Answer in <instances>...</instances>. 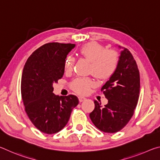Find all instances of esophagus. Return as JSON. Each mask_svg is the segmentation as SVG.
Here are the masks:
<instances>
[{"label":"esophagus","mask_w":160,"mask_h":160,"mask_svg":"<svg viewBox=\"0 0 160 160\" xmlns=\"http://www.w3.org/2000/svg\"><path fill=\"white\" fill-rule=\"evenodd\" d=\"M78 99H79L80 102H82L85 101L86 98H85V97H78Z\"/></svg>","instance_id":"esophagus-1"}]
</instances>
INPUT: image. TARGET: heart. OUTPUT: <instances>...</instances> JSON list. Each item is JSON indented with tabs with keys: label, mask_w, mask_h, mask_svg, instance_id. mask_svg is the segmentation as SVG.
Wrapping results in <instances>:
<instances>
[{
	"label": "heart",
	"mask_w": 160,
	"mask_h": 160,
	"mask_svg": "<svg viewBox=\"0 0 160 160\" xmlns=\"http://www.w3.org/2000/svg\"><path fill=\"white\" fill-rule=\"evenodd\" d=\"M81 56L91 62L90 72L100 80H108L117 70L119 62L118 54L116 51L106 49L104 46L96 42H89L80 48ZM75 58L68 56L65 59L64 68L70 72L73 68ZM94 86V82L90 78H78L72 82V90L79 94H86Z\"/></svg>",
	"instance_id": "heart-1"
}]
</instances>
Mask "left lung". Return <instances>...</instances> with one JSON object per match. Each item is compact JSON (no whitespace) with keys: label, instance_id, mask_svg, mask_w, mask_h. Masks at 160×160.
<instances>
[{"label":"left lung","instance_id":"left-lung-1","mask_svg":"<svg viewBox=\"0 0 160 160\" xmlns=\"http://www.w3.org/2000/svg\"><path fill=\"white\" fill-rule=\"evenodd\" d=\"M119 48H121L120 46ZM107 104L94 101L90 113L94 125L105 132H116L126 126L133 115L140 93V73L136 62L128 49L123 48L117 70L101 89Z\"/></svg>","mask_w":160,"mask_h":160}]
</instances>
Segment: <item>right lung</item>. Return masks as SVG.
<instances>
[{
    "mask_svg": "<svg viewBox=\"0 0 160 160\" xmlns=\"http://www.w3.org/2000/svg\"><path fill=\"white\" fill-rule=\"evenodd\" d=\"M74 44L48 43L32 53L24 66L21 94L25 112L37 129L53 134L63 129L72 110L79 103L76 96H58L53 83L64 74V62Z\"/></svg>",
    "mask_w": 160,
    "mask_h": 160,
    "instance_id": "obj_1",
    "label": "right lung"
}]
</instances>
